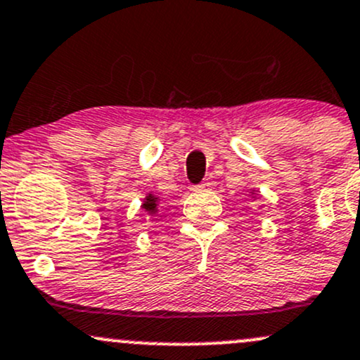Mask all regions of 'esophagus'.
Returning <instances> with one entry per match:
<instances>
[{
	"mask_svg": "<svg viewBox=\"0 0 360 360\" xmlns=\"http://www.w3.org/2000/svg\"><path fill=\"white\" fill-rule=\"evenodd\" d=\"M210 181L207 179V181H203V183H200V184H196V186H193V191H205V190H210Z\"/></svg>",
	"mask_w": 360,
	"mask_h": 360,
	"instance_id": "esophagus-1",
	"label": "esophagus"
}]
</instances>
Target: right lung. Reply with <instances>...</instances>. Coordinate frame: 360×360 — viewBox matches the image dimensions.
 Returning <instances> with one entry per match:
<instances>
[{
	"mask_svg": "<svg viewBox=\"0 0 360 360\" xmlns=\"http://www.w3.org/2000/svg\"><path fill=\"white\" fill-rule=\"evenodd\" d=\"M141 209H145L150 215L157 214V212H158V198H157V196L151 195V193H150V195H146L145 202H143V205H141Z\"/></svg>",
	"mask_w": 360,
	"mask_h": 360,
	"instance_id": "add662e5",
	"label": "right lung"
}]
</instances>
